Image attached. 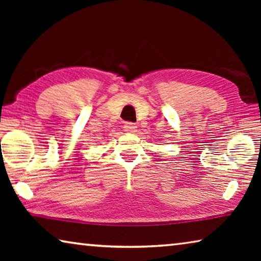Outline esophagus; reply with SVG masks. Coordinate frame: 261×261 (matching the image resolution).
I'll return each instance as SVG.
<instances>
[{
	"label": "esophagus",
	"mask_w": 261,
	"mask_h": 261,
	"mask_svg": "<svg viewBox=\"0 0 261 261\" xmlns=\"http://www.w3.org/2000/svg\"><path fill=\"white\" fill-rule=\"evenodd\" d=\"M123 127H124V131L130 132V134H134V132H136L137 130V125L135 123H131V122H126Z\"/></svg>",
	"instance_id": "obj_1"
}]
</instances>
